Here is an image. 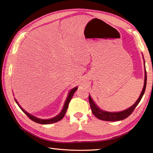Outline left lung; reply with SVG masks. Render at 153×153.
<instances>
[{"mask_svg":"<svg viewBox=\"0 0 153 153\" xmlns=\"http://www.w3.org/2000/svg\"><path fill=\"white\" fill-rule=\"evenodd\" d=\"M145 71V76H144V87L142 89V91L141 92L140 95L138 100H136V102L134 104L127 109L120 111V112H108V111H105L101 110L100 108H98L97 105L95 104L94 102L93 101V100L89 96V102L90 105V108L92 109V112L94 114V115L96 116L98 119H99L100 120L103 121H121L123 120L124 119L127 118L131 115V113L133 112L134 110L135 109L137 105H138V103L140 101L142 97L144 94L145 90H146V68L144 69Z\"/></svg>","mask_w":153,"mask_h":153,"instance_id":"1","label":"left lung"}]
</instances>
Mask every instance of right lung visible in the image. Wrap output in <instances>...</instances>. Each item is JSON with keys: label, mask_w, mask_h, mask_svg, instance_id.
Returning <instances> with one entry per match:
<instances>
[{"label": "right lung", "mask_w": 153, "mask_h": 153, "mask_svg": "<svg viewBox=\"0 0 153 153\" xmlns=\"http://www.w3.org/2000/svg\"><path fill=\"white\" fill-rule=\"evenodd\" d=\"M77 89V87H75L73 89H71L70 90V92H69L68 96H67V98L65 100V102L64 106H63V109H62L61 112L57 115L55 117H54L51 119H48V120H42V119H39L38 117H36L35 116H33L32 115H31V114L28 113L27 112H26L24 109H23V108H22L19 106V105L18 104V102H17V100L15 99V102H16L17 104L19 106V108H21L23 111V112H24L25 115H26L28 117H29L31 120H32L33 121H34L36 123H40V124H51V123H55V122H57V121H60L63 118V117L65 115V113L67 111V108H68V106H69V103L70 102V100L71 99L72 97H73L74 94L75 93V92L76 91Z\"/></svg>", "instance_id": "1"}]
</instances>
